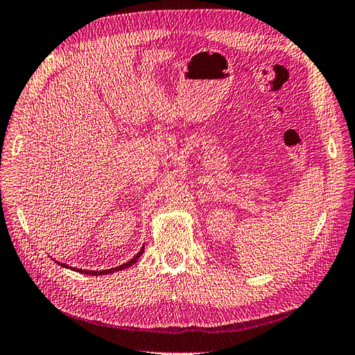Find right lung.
I'll return each mask as SVG.
<instances>
[{"instance_id": "right-lung-1", "label": "right lung", "mask_w": 355, "mask_h": 355, "mask_svg": "<svg viewBox=\"0 0 355 355\" xmlns=\"http://www.w3.org/2000/svg\"><path fill=\"white\" fill-rule=\"evenodd\" d=\"M143 251H145V246H143L140 251L136 254V257L134 258H131V260L128 261V263H125V264H121L119 267H114V269H109V270H101V272H98V270H82V269H79L78 272H80V273H86V275H107V273H113V272H118V270H122V269H127V267H130V266H132L134 263H136L139 258H140V255L143 254Z\"/></svg>"}]
</instances>
